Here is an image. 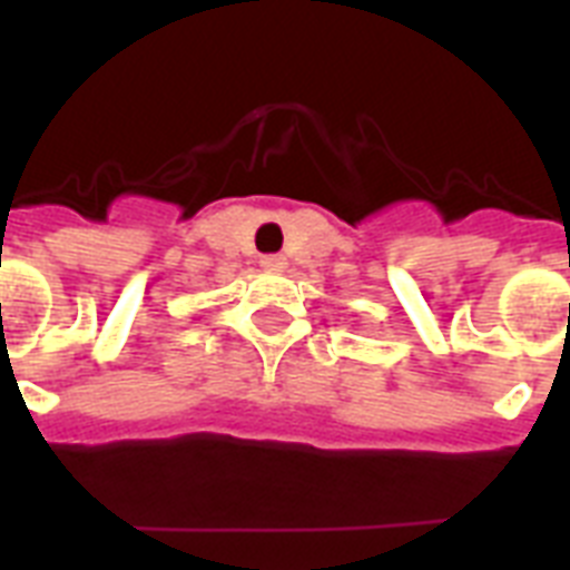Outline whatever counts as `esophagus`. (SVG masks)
I'll return each instance as SVG.
<instances>
[{"label":"esophagus","mask_w":570,"mask_h":570,"mask_svg":"<svg viewBox=\"0 0 570 570\" xmlns=\"http://www.w3.org/2000/svg\"><path fill=\"white\" fill-rule=\"evenodd\" d=\"M259 266L266 268V272H284L286 259L281 254H266V257L259 259Z\"/></svg>","instance_id":"obj_1"}]
</instances>
